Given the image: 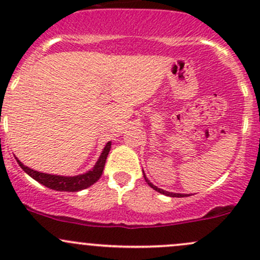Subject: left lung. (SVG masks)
Masks as SVG:
<instances>
[{
  "instance_id": "1",
  "label": "left lung",
  "mask_w": 260,
  "mask_h": 260,
  "mask_svg": "<svg viewBox=\"0 0 260 260\" xmlns=\"http://www.w3.org/2000/svg\"><path fill=\"white\" fill-rule=\"evenodd\" d=\"M143 176H144L145 181H147V184L149 185V186L152 187V189H154V190H155V191H158V192L162 193V195L170 196V198H185V196H187V193H176V192H169V191H165V190H162V189H159L158 186H155V185H153L152 182H150L149 180H148L147 175H145L144 172H143Z\"/></svg>"
}]
</instances>
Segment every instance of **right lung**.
<instances>
[{"mask_svg": "<svg viewBox=\"0 0 260 260\" xmlns=\"http://www.w3.org/2000/svg\"><path fill=\"white\" fill-rule=\"evenodd\" d=\"M111 149V142L105 145L104 150H102L101 155H100L99 160L96 161V164L93 165V168L91 170H88L87 173L80 174V175L75 176H62V175H51V174H45L37 172V170L30 169V168L25 167V165L21 160L17 159V162L19 164V167L24 170L30 178H33L34 180L41 182L44 186L49 187L51 190L56 191H68V192H76V191L84 190L90 187L91 185L95 184L96 181L101 178L102 172H104L105 162H106L107 155L110 153Z\"/></svg>", "mask_w": 260, "mask_h": 260, "instance_id": "right-lung-1", "label": "right lung"}]
</instances>
